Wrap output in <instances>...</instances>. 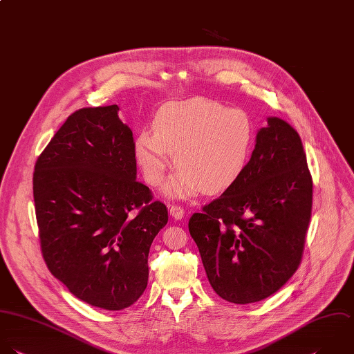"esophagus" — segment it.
<instances>
[{
	"instance_id": "obj_1",
	"label": "esophagus",
	"mask_w": 354,
	"mask_h": 354,
	"mask_svg": "<svg viewBox=\"0 0 354 354\" xmlns=\"http://www.w3.org/2000/svg\"><path fill=\"white\" fill-rule=\"evenodd\" d=\"M169 214H171L172 218H175L176 221H180V219L185 216V209H183L180 205H171Z\"/></svg>"
}]
</instances>
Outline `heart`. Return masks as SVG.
<instances>
[{"mask_svg":"<svg viewBox=\"0 0 354 354\" xmlns=\"http://www.w3.org/2000/svg\"><path fill=\"white\" fill-rule=\"evenodd\" d=\"M255 145L252 117L241 109L207 97L164 104L153 132L142 131L133 154L146 182L160 186L174 164L179 171L165 186L167 196L186 198L201 192L219 194L244 175Z\"/></svg>","mask_w":354,"mask_h":354,"instance_id":"1","label":"heart"}]
</instances>
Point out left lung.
Masks as SVG:
<instances>
[{
	"mask_svg": "<svg viewBox=\"0 0 354 354\" xmlns=\"http://www.w3.org/2000/svg\"><path fill=\"white\" fill-rule=\"evenodd\" d=\"M313 180L298 132L269 117L240 180L194 214L189 232L214 291L247 305L297 272L312 216Z\"/></svg>",
	"mask_w": 354,
	"mask_h": 354,
	"instance_id": "left-lung-1",
	"label": "left lung"
}]
</instances>
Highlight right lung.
<instances>
[{
	"mask_svg": "<svg viewBox=\"0 0 354 354\" xmlns=\"http://www.w3.org/2000/svg\"><path fill=\"white\" fill-rule=\"evenodd\" d=\"M117 104L74 111L38 157L32 194L44 261L91 306L122 310L145 292L149 251L168 222L136 180L131 128Z\"/></svg>",
	"mask_w": 354,
	"mask_h": 354,
	"instance_id": "right-lung-1",
	"label": "right lung"
}]
</instances>
